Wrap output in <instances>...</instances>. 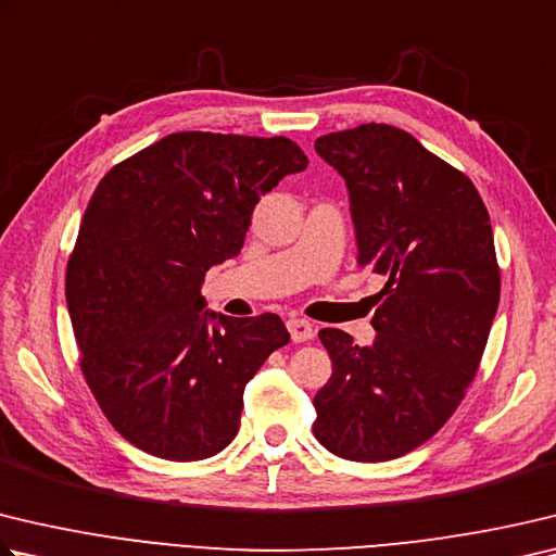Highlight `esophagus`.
Here are the masks:
<instances>
[{
	"mask_svg": "<svg viewBox=\"0 0 556 556\" xmlns=\"http://www.w3.org/2000/svg\"><path fill=\"white\" fill-rule=\"evenodd\" d=\"M287 328H289L291 340H294V342H306V340L313 338V332H316V330H313L311 323L304 320V318H289Z\"/></svg>",
	"mask_w": 556,
	"mask_h": 556,
	"instance_id": "1",
	"label": "esophagus"
}]
</instances>
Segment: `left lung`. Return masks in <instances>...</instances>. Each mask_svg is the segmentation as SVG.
I'll list each match as a JSON object with an SVG mask.
<instances>
[{
	"mask_svg": "<svg viewBox=\"0 0 556 556\" xmlns=\"http://www.w3.org/2000/svg\"><path fill=\"white\" fill-rule=\"evenodd\" d=\"M316 153L345 179L357 265L383 289L369 348L318 332L332 375L313 399V435L342 459L389 462L435 435L477 377L501 299L489 211L467 175L401 128L338 130Z\"/></svg>",
	"mask_w": 556,
	"mask_h": 556,
	"instance_id": "obj_1",
	"label": "left lung"
}]
</instances>
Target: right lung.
I'll return each instance as SVG.
<instances>
[{
    "instance_id": "obj_1",
    "label": "right lung",
    "mask_w": 556,
    "mask_h": 556,
    "mask_svg": "<svg viewBox=\"0 0 556 556\" xmlns=\"http://www.w3.org/2000/svg\"><path fill=\"white\" fill-rule=\"evenodd\" d=\"M306 165L285 136L181 130L97 185L65 296L87 387L130 445L197 462L233 442L245 383L289 330L204 311L201 285L243 248L260 197Z\"/></svg>"
}]
</instances>
